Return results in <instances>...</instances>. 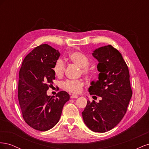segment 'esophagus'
Returning a JSON list of instances; mask_svg holds the SVG:
<instances>
[{
    "mask_svg": "<svg viewBox=\"0 0 149 149\" xmlns=\"http://www.w3.org/2000/svg\"><path fill=\"white\" fill-rule=\"evenodd\" d=\"M78 95H74V94H73V95H71L70 96V98L71 99H73V98H78Z\"/></svg>",
    "mask_w": 149,
    "mask_h": 149,
    "instance_id": "esophagus-1",
    "label": "esophagus"
}]
</instances>
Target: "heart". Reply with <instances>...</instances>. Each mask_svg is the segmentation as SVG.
I'll use <instances>...</instances> for the list:
<instances>
[{
	"label": "heart",
	"instance_id": "1",
	"mask_svg": "<svg viewBox=\"0 0 149 149\" xmlns=\"http://www.w3.org/2000/svg\"><path fill=\"white\" fill-rule=\"evenodd\" d=\"M68 60L80 68L81 74L87 76L90 73V69L88 66L89 60L84 54L78 52H73L69 55ZM53 71L57 77H62L65 71V63L61 60H58L54 65ZM83 86L84 82L81 79L67 80L63 83V88L69 93L78 94L81 92Z\"/></svg>",
	"mask_w": 149,
	"mask_h": 149
}]
</instances>
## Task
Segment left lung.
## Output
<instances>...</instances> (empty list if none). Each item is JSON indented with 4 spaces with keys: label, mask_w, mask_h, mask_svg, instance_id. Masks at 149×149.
<instances>
[{
    "label": "left lung",
    "mask_w": 149,
    "mask_h": 149,
    "mask_svg": "<svg viewBox=\"0 0 149 149\" xmlns=\"http://www.w3.org/2000/svg\"><path fill=\"white\" fill-rule=\"evenodd\" d=\"M98 61V80L89 88L91 95L101 97L99 102L87 101L82 112L84 124L95 132H106L113 129L127 111L132 91L128 67L118 49L111 45L93 51Z\"/></svg>",
    "instance_id": "1"
}]
</instances>
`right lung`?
<instances>
[{
	"mask_svg": "<svg viewBox=\"0 0 149 149\" xmlns=\"http://www.w3.org/2000/svg\"><path fill=\"white\" fill-rule=\"evenodd\" d=\"M60 56L58 50L41 45L25 56L19 71L18 98L23 118L40 131H47L58 123L63 107L70 100L66 91L58 92L55 98L47 94L55 79L53 68Z\"/></svg>",
	"mask_w": 149,
	"mask_h": 149,
	"instance_id": "add662e5",
	"label": "right lung"
}]
</instances>
